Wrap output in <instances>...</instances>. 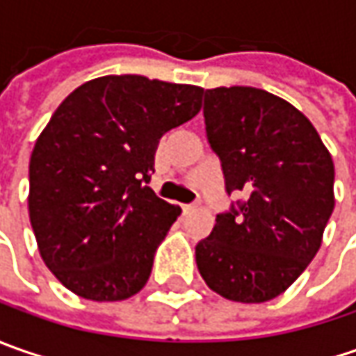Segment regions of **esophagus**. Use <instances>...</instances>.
<instances>
[{"label": "esophagus", "instance_id": "34e87169", "mask_svg": "<svg viewBox=\"0 0 356 356\" xmlns=\"http://www.w3.org/2000/svg\"><path fill=\"white\" fill-rule=\"evenodd\" d=\"M196 208H198L196 204H184V206H182V212H184V216H188V213L194 212Z\"/></svg>", "mask_w": 356, "mask_h": 356}]
</instances>
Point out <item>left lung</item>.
I'll list each match as a JSON object with an SVG mask.
<instances>
[{
  "mask_svg": "<svg viewBox=\"0 0 356 356\" xmlns=\"http://www.w3.org/2000/svg\"><path fill=\"white\" fill-rule=\"evenodd\" d=\"M204 122L226 192L243 200L198 241L200 275L229 301L264 303L319 252L335 208V166L309 118L267 90H204Z\"/></svg>",
  "mask_w": 356,
  "mask_h": 356,
  "instance_id": "obj_1",
  "label": "left lung"
}]
</instances>
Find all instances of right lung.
Masks as SVG:
<instances>
[{"mask_svg":"<svg viewBox=\"0 0 356 356\" xmlns=\"http://www.w3.org/2000/svg\"><path fill=\"white\" fill-rule=\"evenodd\" d=\"M204 90L140 75L75 89L29 160V220L45 266L90 301H122L150 277L180 206L148 188L160 138L200 113Z\"/></svg>","mask_w":356,"mask_h":356,"instance_id":"obj_1","label":"right lung"}]
</instances>
